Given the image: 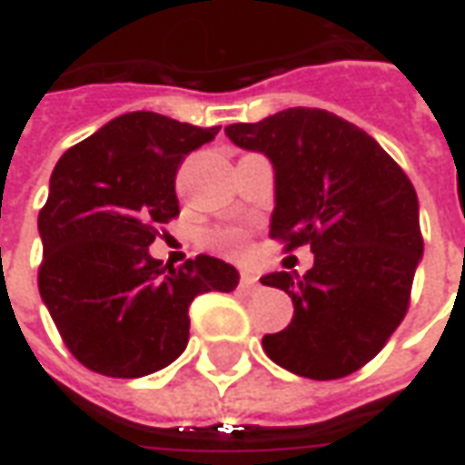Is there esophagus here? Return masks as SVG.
I'll return each mask as SVG.
<instances>
[{
  "instance_id": "obj_1",
  "label": "esophagus",
  "mask_w": 465,
  "mask_h": 465,
  "mask_svg": "<svg viewBox=\"0 0 465 465\" xmlns=\"http://www.w3.org/2000/svg\"><path fill=\"white\" fill-rule=\"evenodd\" d=\"M239 289H242L243 293H253L256 289H259V279H256V276H252V273H242Z\"/></svg>"
}]
</instances>
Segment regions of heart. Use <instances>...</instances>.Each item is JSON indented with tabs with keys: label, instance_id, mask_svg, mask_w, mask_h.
<instances>
[{
	"label": "heart",
	"instance_id": "obj_1",
	"mask_svg": "<svg viewBox=\"0 0 465 465\" xmlns=\"http://www.w3.org/2000/svg\"><path fill=\"white\" fill-rule=\"evenodd\" d=\"M209 243L216 252L226 253V256H242L243 246H246V236H243L242 229H222V232L209 236Z\"/></svg>",
	"mask_w": 465,
	"mask_h": 465
}]
</instances>
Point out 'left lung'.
Returning a JSON list of instances; mask_svg holds the SVG:
<instances>
[{
	"mask_svg": "<svg viewBox=\"0 0 465 465\" xmlns=\"http://www.w3.org/2000/svg\"><path fill=\"white\" fill-rule=\"evenodd\" d=\"M223 132L272 162L273 239L313 252L303 276H262L293 303L292 323L263 336L266 356L303 379L349 376L383 349L409 309L423 256L413 183L373 136L323 109L293 106Z\"/></svg>",
	"mask_w": 465,
	"mask_h": 465,
	"instance_id": "left-lung-1",
	"label": "left lung"
}]
</instances>
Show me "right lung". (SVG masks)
Here are the masks:
<instances>
[{"instance_id": "obj_1", "label": "right lung", "mask_w": 465, "mask_h": 465, "mask_svg": "<svg viewBox=\"0 0 465 465\" xmlns=\"http://www.w3.org/2000/svg\"><path fill=\"white\" fill-rule=\"evenodd\" d=\"M216 134L129 112L56 162L36 222L39 293L86 369L139 379L169 366L189 343L193 296L236 289L239 272L222 259L202 253L163 269L149 253L159 226L179 213V166Z\"/></svg>"}]
</instances>
